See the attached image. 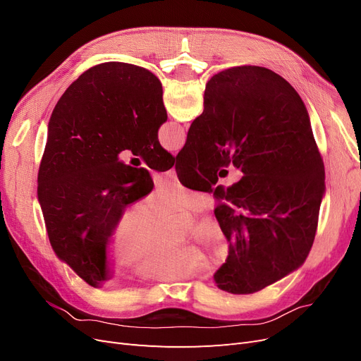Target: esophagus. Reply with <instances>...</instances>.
I'll use <instances>...</instances> for the list:
<instances>
[{
  "label": "esophagus",
  "instance_id": "1",
  "mask_svg": "<svg viewBox=\"0 0 361 361\" xmlns=\"http://www.w3.org/2000/svg\"><path fill=\"white\" fill-rule=\"evenodd\" d=\"M167 174H169V176H170L171 179H176V178H178V174H176V169H174V167H173V169H171V170H170Z\"/></svg>",
  "mask_w": 361,
  "mask_h": 361
}]
</instances>
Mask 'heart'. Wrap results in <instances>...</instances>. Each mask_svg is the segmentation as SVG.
<instances>
[{
  "mask_svg": "<svg viewBox=\"0 0 361 361\" xmlns=\"http://www.w3.org/2000/svg\"><path fill=\"white\" fill-rule=\"evenodd\" d=\"M207 207V197L187 185L166 182L146 199L143 209L128 206L113 221L105 238V256L117 268H134L149 281H179L197 274L202 265L215 269L228 256L221 224L204 218L194 227L188 245L167 244L170 215L194 216Z\"/></svg>",
  "mask_w": 361,
  "mask_h": 361,
  "instance_id": "heart-1",
  "label": "heart"
}]
</instances>
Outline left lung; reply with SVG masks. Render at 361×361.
Returning <instances> with one entry per match:
<instances>
[{
    "label": "left lung",
    "instance_id": "left-lung-1",
    "mask_svg": "<svg viewBox=\"0 0 361 361\" xmlns=\"http://www.w3.org/2000/svg\"><path fill=\"white\" fill-rule=\"evenodd\" d=\"M167 120L157 76L128 63L85 71L63 93L48 125L37 199L52 250L93 288L110 279L108 231L130 203L149 192L146 169L118 159L130 150L152 170L173 167L158 141Z\"/></svg>",
    "mask_w": 361,
    "mask_h": 361
}]
</instances>
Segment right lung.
Returning <instances> with one entry per match:
<instances>
[{"label":"right lung","mask_w":361,"mask_h":361,"mask_svg":"<svg viewBox=\"0 0 361 361\" xmlns=\"http://www.w3.org/2000/svg\"><path fill=\"white\" fill-rule=\"evenodd\" d=\"M203 99L176 162L192 164L211 182L228 164L243 171L241 180L215 191L228 256L214 280L226 292L255 293L307 259L325 192L324 162L307 108L276 72L226 69L207 81Z\"/></svg>","instance_id":"right-lung-1"}]
</instances>
